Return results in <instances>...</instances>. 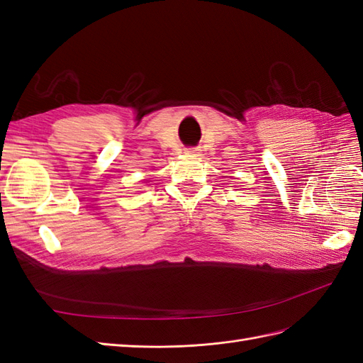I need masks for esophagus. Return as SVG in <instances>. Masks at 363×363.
Wrapping results in <instances>:
<instances>
[{
    "label": "esophagus",
    "mask_w": 363,
    "mask_h": 363,
    "mask_svg": "<svg viewBox=\"0 0 363 363\" xmlns=\"http://www.w3.org/2000/svg\"><path fill=\"white\" fill-rule=\"evenodd\" d=\"M187 153H190V155H198L199 152H198V149H194V147H190V149H187Z\"/></svg>",
    "instance_id": "1"
}]
</instances>
